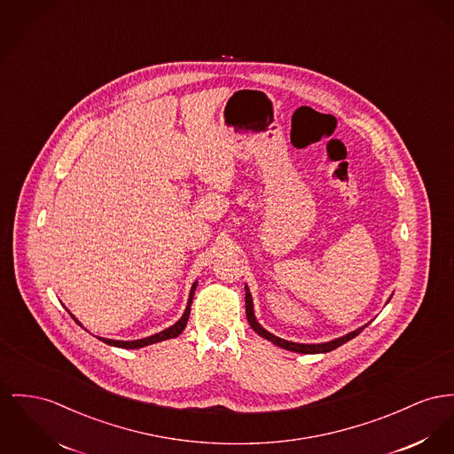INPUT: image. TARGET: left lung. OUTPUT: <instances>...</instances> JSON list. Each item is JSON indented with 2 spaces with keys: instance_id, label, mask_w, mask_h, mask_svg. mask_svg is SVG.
Listing matches in <instances>:
<instances>
[{
  "instance_id": "left-lung-1",
  "label": "left lung",
  "mask_w": 454,
  "mask_h": 454,
  "mask_svg": "<svg viewBox=\"0 0 454 454\" xmlns=\"http://www.w3.org/2000/svg\"><path fill=\"white\" fill-rule=\"evenodd\" d=\"M246 317H247V322L251 325V329L256 333H260L262 337L269 339L270 342H273L275 346H280L287 351H294V353H304V355H315V353H329L335 348L342 346L344 342L351 340L353 337H356L358 333H362V329H356L355 333H349L348 335H342L339 339H333L331 342H324V344H298V342H289V340H284L280 337H275L273 333H267L254 318V311H253V300H251V294H249V289L246 287Z\"/></svg>"
}]
</instances>
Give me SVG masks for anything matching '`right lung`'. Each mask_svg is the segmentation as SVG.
Segmentation results:
<instances>
[{
    "mask_svg": "<svg viewBox=\"0 0 454 454\" xmlns=\"http://www.w3.org/2000/svg\"><path fill=\"white\" fill-rule=\"evenodd\" d=\"M196 286H198V282H194V284H192V287H191V293H189V301H187V308H185V311H184V315H182L181 320H179L176 325H172V327L165 329L163 333H154V335H152V337H146V339H137V340H114V339H101V337H98V339H101L105 344L115 346V348L137 349V348H145V346H150V344L160 342V340H165V339H174V337H177V335L182 333V331L185 329V325H187V320H189V313H191V302H192V296H194ZM72 318L75 320V317H74V315H72ZM75 322H77V320H75ZM77 324H79V322H77ZM79 325H81V324H79Z\"/></svg>",
    "mask_w": 454,
    "mask_h": 454,
    "instance_id": "right-lung-1",
    "label": "right lung"
}]
</instances>
